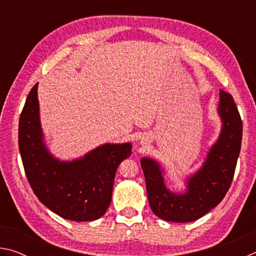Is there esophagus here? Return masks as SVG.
<instances>
[{
	"mask_svg": "<svg viewBox=\"0 0 256 256\" xmlns=\"http://www.w3.org/2000/svg\"><path fill=\"white\" fill-rule=\"evenodd\" d=\"M141 144H148V140H146V138H142V141H141Z\"/></svg>",
	"mask_w": 256,
	"mask_h": 256,
	"instance_id": "obj_1",
	"label": "esophagus"
}]
</instances>
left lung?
Here are the masks:
<instances>
[{
    "instance_id": "1",
    "label": "left lung",
    "mask_w": 256,
    "mask_h": 256,
    "mask_svg": "<svg viewBox=\"0 0 256 256\" xmlns=\"http://www.w3.org/2000/svg\"><path fill=\"white\" fill-rule=\"evenodd\" d=\"M218 112L222 120V133L203 167L188 180L184 194L167 190L154 160L141 159L149 204L159 218L172 222H194L218 206L230 188L240 152L242 122L232 96L222 89Z\"/></svg>"
}]
</instances>
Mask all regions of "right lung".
Listing matches in <instances>:
<instances>
[{"label": "right lung", "instance_id": "add662e5", "mask_svg": "<svg viewBox=\"0 0 256 256\" xmlns=\"http://www.w3.org/2000/svg\"><path fill=\"white\" fill-rule=\"evenodd\" d=\"M37 86L19 118V150L29 184L42 204L64 219L100 218L110 206L118 164L131 156L132 146L104 144L70 162L55 159L42 142Z\"/></svg>", "mask_w": 256, "mask_h": 256}]
</instances>
